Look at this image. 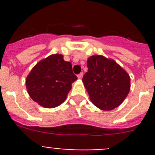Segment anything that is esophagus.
Returning a JSON list of instances; mask_svg holds the SVG:
<instances>
[{
	"label": "esophagus",
	"instance_id": "obj_1",
	"mask_svg": "<svg viewBox=\"0 0 155 155\" xmlns=\"http://www.w3.org/2000/svg\"><path fill=\"white\" fill-rule=\"evenodd\" d=\"M78 78L79 79H81L82 78H83V73H80L78 75Z\"/></svg>",
	"mask_w": 155,
	"mask_h": 155
}]
</instances>
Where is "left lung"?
<instances>
[{"instance_id":"8db88e82","label":"left lung","mask_w":155,"mask_h":155,"mask_svg":"<svg viewBox=\"0 0 155 155\" xmlns=\"http://www.w3.org/2000/svg\"><path fill=\"white\" fill-rule=\"evenodd\" d=\"M87 72L82 81L91 102L98 109L110 111L118 107L130 90V78L113 59L102 55L88 57Z\"/></svg>"}]
</instances>
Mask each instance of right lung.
Segmentation results:
<instances>
[{
	"label": "right lung",
	"instance_id": "obj_1",
	"mask_svg": "<svg viewBox=\"0 0 155 155\" xmlns=\"http://www.w3.org/2000/svg\"><path fill=\"white\" fill-rule=\"evenodd\" d=\"M77 79L71 63L64 61L61 54H52L34 66L27 76L25 85L34 102L52 109L65 101Z\"/></svg>",
	"mask_w": 155,
	"mask_h": 155
}]
</instances>
